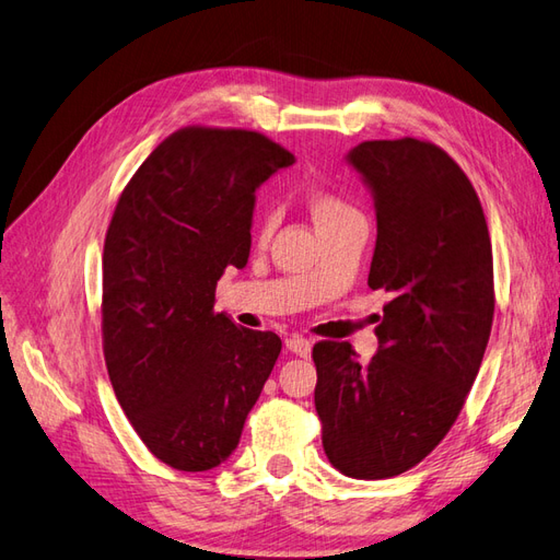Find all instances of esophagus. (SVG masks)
I'll return each instance as SVG.
<instances>
[{"label": "esophagus", "instance_id": "obj_1", "mask_svg": "<svg viewBox=\"0 0 560 560\" xmlns=\"http://www.w3.org/2000/svg\"><path fill=\"white\" fill-rule=\"evenodd\" d=\"M288 349L292 351V353H296V357H302V359H308L311 357V342L306 337H302V335H290L288 337Z\"/></svg>", "mask_w": 560, "mask_h": 560}]
</instances>
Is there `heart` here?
Here are the masks:
<instances>
[{"instance_id": "1", "label": "heart", "mask_w": 560, "mask_h": 560, "mask_svg": "<svg viewBox=\"0 0 560 560\" xmlns=\"http://www.w3.org/2000/svg\"><path fill=\"white\" fill-rule=\"evenodd\" d=\"M306 207L311 211V218H313V223H316V228L332 223V221H337V218L357 213V209H353L347 199L330 192V189H313V192L306 197ZM272 228H276V213H272L270 209L256 215L254 230H256L258 240H268Z\"/></svg>"}]
</instances>
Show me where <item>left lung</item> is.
I'll use <instances>...</instances> for the list:
<instances>
[{"instance_id":"obj_1","label":"left lung","mask_w":560,"mask_h":560,"mask_svg":"<svg viewBox=\"0 0 560 560\" xmlns=\"http://www.w3.org/2000/svg\"><path fill=\"white\" fill-rule=\"evenodd\" d=\"M347 161L375 199L368 288L392 299L368 363L349 342L313 347L316 411L332 466L385 480L425 458L466 404L492 332V242L468 175L438 144L371 140Z\"/></svg>"}]
</instances>
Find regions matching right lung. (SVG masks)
<instances>
[{"label": "right lung", "mask_w": 560, "mask_h": 560, "mask_svg": "<svg viewBox=\"0 0 560 560\" xmlns=\"http://www.w3.org/2000/svg\"><path fill=\"white\" fill-rule=\"evenodd\" d=\"M294 156L266 135L189 126L130 177L104 240L106 371L159 460L211 470L235 452L276 365V332L215 313V284L244 268L256 187Z\"/></svg>", "instance_id": "obj_1"}]
</instances>
